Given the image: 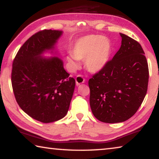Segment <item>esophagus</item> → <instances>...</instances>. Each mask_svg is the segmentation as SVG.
Instances as JSON below:
<instances>
[{
	"instance_id": "esophagus-1",
	"label": "esophagus",
	"mask_w": 159,
	"mask_h": 159,
	"mask_svg": "<svg viewBox=\"0 0 159 159\" xmlns=\"http://www.w3.org/2000/svg\"><path fill=\"white\" fill-rule=\"evenodd\" d=\"M75 80H76V83L77 85H79L81 83H85V79L83 77L82 75H78Z\"/></svg>"
}]
</instances>
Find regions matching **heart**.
Instances as JSON below:
<instances>
[{
  "mask_svg": "<svg viewBox=\"0 0 159 159\" xmlns=\"http://www.w3.org/2000/svg\"><path fill=\"white\" fill-rule=\"evenodd\" d=\"M111 48V43L107 38L98 35L86 36L75 43L72 53L67 56V60L73 66L78 67L79 60H85L88 71L95 73L105 66Z\"/></svg>",
  "mask_w": 159,
  "mask_h": 159,
  "instance_id": "obj_1",
  "label": "heart"
}]
</instances>
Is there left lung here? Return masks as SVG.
<instances>
[{"label":"left lung","instance_id":"obj_1","mask_svg":"<svg viewBox=\"0 0 159 159\" xmlns=\"http://www.w3.org/2000/svg\"><path fill=\"white\" fill-rule=\"evenodd\" d=\"M120 35V49L88 80L93 114L107 123L123 122L135 114L146 95L149 81V67L141 45Z\"/></svg>","mask_w":159,"mask_h":159}]
</instances>
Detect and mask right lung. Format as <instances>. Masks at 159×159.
Listing matches in <instances>:
<instances>
[{"instance_id": "obj_1", "label": "right lung", "mask_w": 159, "mask_h": 159, "mask_svg": "<svg viewBox=\"0 0 159 159\" xmlns=\"http://www.w3.org/2000/svg\"><path fill=\"white\" fill-rule=\"evenodd\" d=\"M61 34L51 29L37 32L20 48L12 63L11 81L16 101L26 114L42 123L65 116L76 84L61 60L41 57L44 51L54 49Z\"/></svg>"}]
</instances>
